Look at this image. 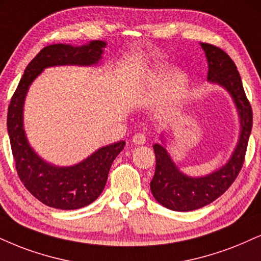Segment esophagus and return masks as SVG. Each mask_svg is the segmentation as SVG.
Here are the masks:
<instances>
[{
  "mask_svg": "<svg viewBox=\"0 0 261 261\" xmlns=\"http://www.w3.org/2000/svg\"><path fill=\"white\" fill-rule=\"evenodd\" d=\"M133 142L135 144H144L146 143V136H144L143 134H135L134 137H133Z\"/></svg>",
  "mask_w": 261,
  "mask_h": 261,
  "instance_id": "1",
  "label": "esophagus"
}]
</instances>
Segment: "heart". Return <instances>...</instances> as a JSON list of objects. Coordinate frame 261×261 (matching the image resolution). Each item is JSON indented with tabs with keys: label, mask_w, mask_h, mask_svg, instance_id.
Returning a JSON list of instances; mask_svg holds the SVG:
<instances>
[{
	"label": "heart",
	"mask_w": 261,
	"mask_h": 261,
	"mask_svg": "<svg viewBox=\"0 0 261 261\" xmlns=\"http://www.w3.org/2000/svg\"><path fill=\"white\" fill-rule=\"evenodd\" d=\"M166 77V70L163 68H156L152 71L146 79V85L149 90H155L161 86L163 81ZM187 79L186 75L181 71H176L169 77L164 87V95H163L161 102H159V108L169 111L172 107L176 106L184 96L185 89H186Z\"/></svg>",
	"instance_id": "obj_1"
}]
</instances>
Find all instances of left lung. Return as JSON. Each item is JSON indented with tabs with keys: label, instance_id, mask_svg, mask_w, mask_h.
I'll return each mask as SVG.
<instances>
[{
	"label": "left lung",
	"instance_id": "obj_1",
	"mask_svg": "<svg viewBox=\"0 0 261 261\" xmlns=\"http://www.w3.org/2000/svg\"><path fill=\"white\" fill-rule=\"evenodd\" d=\"M208 62V81L228 92L236 106L240 118V136L233 152L225 165L205 176H188L172 161L164 140L153 144L155 154V172L150 181V192L156 202L175 212H191L205 206L231 186L244 162V155L253 125L252 107L244 93L236 64L219 47L200 43Z\"/></svg>",
	"mask_w": 261,
	"mask_h": 261
}]
</instances>
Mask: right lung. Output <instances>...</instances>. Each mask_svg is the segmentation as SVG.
Returning a JSON list of instances; mask_svg holds the SVG:
<instances>
[{
	"label": "right lung",
	"mask_w": 261,
	"mask_h": 261,
	"mask_svg": "<svg viewBox=\"0 0 261 261\" xmlns=\"http://www.w3.org/2000/svg\"><path fill=\"white\" fill-rule=\"evenodd\" d=\"M106 46V41L93 40L83 46L53 43L45 47L28 64L9 103L7 130L18 176L35 198L51 208L74 210L95 202L105 190L111 166L125 142L100 147L77 164H51L41 158L28 141L24 130L25 97L30 85L46 68L96 65Z\"/></svg>",
	"instance_id": "1"
}]
</instances>
